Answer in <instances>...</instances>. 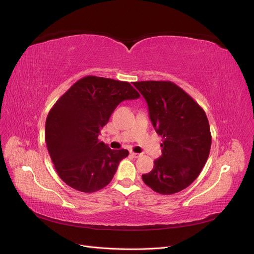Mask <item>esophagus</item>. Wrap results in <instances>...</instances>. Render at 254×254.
<instances>
[{
  "mask_svg": "<svg viewBox=\"0 0 254 254\" xmlns=\"http://www.w3.org/2000/svg\"><path fill=\"white\" fill-rule=\"evenodd\" d=\"M131 156H132L133 158H139V157H141V156H142V153H137V152H131Z\"/></svg>",
  "mask_w": 254,
  "mask_h": 254,
  "instance_id": "1",
  "label": "esophagus"
}]
</instances>
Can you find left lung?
Instances as JSON below:
<instances>
[{
  "instance_id": "8db88e82",
  "label": "left lung",
  "mask_w": 254,
  "mask_h": 254,
  "mask_svg": "<svg viewBox=\"0 0 254 254\" xmlns=\"http://www.w3.org/2000/svg\"><path fill=\"white\" fill-rule=\"evenodd\" d=\"M133 86L147 103L156 132L163 137L162 156L142 179L159 194L178 193L194 182L209 158L212 136L205 112L172 81H137Z\"/></svg>"
}]
</instances>
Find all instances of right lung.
I'll return each instance as SVG.
<instances>
[{"instance_id":"add662e5","label":"right lung","mask_w":254,"mask_h":254,"mask_svg":"<svg viewBox=\"0 0 254 254\" xmlns=\"http://www.w3.org/2000/svg\"><path fill=\"white\" fill-rule=\"evenodd\" d=\"M140 97L126 81L86 76L68 89L49 112L45 143L64 182L83 193L108 186L129 152L112 150L98 135L118 105Z\"/></svg>"}]
</instances>
